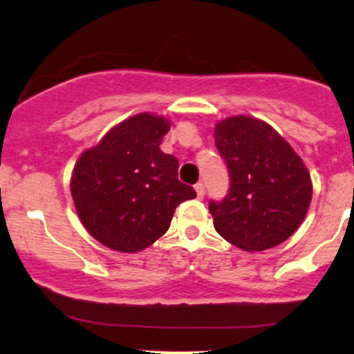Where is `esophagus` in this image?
<instances>
[{
	"mask_svg": "<svg viewBox=\"0 0 354 354\" xmlns=\"http://www.w3.org/2000/svg\"><path fill=\"white\" fill-rule=\"evenodd\" d=\"M194 189H196V194L200 200H203V196H205V185L203 183H198L196 186H194Z\"/></svg>",
	"mask_w": 354,
	"mask_h": 354,
	"instance_id": "1",
	"label": "esophagus"
}]
</instances>
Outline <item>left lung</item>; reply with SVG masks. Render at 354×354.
<instances>
[{
    "mask_svg": "<svg viewBox=\"0 0 354 354\" xmlns=\"http://www.w3.org/2000/svg\"><path fill=\"white\" fill-rule=\"evenodd\" d=\"M214 143L231 181L228 196L209 203L214 230L250 253L281 245L310 209L313 183L306 165L273 126L254 116L218 121Z\"/></svg>",
    "mask_w": 354,
    "mask_h": 354,
    "instance_id": "8db88e82",
    "label": "left lung"
}]
</instances>
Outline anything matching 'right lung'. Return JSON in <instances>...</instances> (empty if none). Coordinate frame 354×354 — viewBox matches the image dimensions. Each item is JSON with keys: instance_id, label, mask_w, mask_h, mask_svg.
<instances>
[{"instance_id": "right-lung-1", "label": "right lung", "mask_w": 354, "mask_h": 354, "mask_svg": "<svg viewBox=\"0 0 354 354\" xmlns=\"http://www.w3.org/2000/svg\"><path fill=\"white\" fill-rule=\"evenodd\" d=\"M166 116L138 113L80 154L70 189L80 221L101 245L138 253L168 231L180 203L196 198L178 180V160L160 149Z\"/></svg>"}]
</instances>
